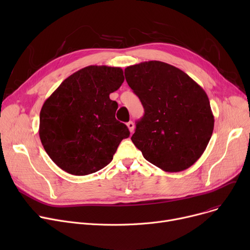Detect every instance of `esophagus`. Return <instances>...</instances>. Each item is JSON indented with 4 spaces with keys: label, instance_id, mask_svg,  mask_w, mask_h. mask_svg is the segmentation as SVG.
<instances>
[{
    "label": "esophagus",
    "instance_id": "34e87169",
    "mask_svg": "<svg viewBox=\"0 0 250 250\" xmlns=\"http://www.w3.org/2000/svg\"><path fill=\"white\" fill-rule=\"evenodd\" d=\"M126 126L128 127V130H129L130 133H133V132H134L135 125H134V123H133V122H128V123L126 124Z\"/></svg>",
    "mask_w": 250,
    "mask_h": 250
}]
</instances>
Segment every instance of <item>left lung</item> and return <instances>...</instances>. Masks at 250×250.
Returning a JSON list of instances; mask_svg holds the SVG:
<instances>
[{
    "label": "left lung",
    "mask_w": 250,
    "mask_h": 250,
    "mask_svg": "<svg viewBox=\"0 0 250 250\" xmlns=\"http://www.w3.org/2000/svg\"><path fill=\"white\" fill-rule=\"evenodd\" d=\"M125 76L145 109L132 136L135 146L166 172L189 168L205 152L214 129L205 90L180 69L159 61L129 65Z\"/></svg>",
    "instance_id": "1"
}]
</instances>
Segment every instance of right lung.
<instances>
[{
	"label": "right lung",
	"instance_id": "right-lung-1",
	"mask_svg": "<svg viewBox=\"0 0 250 250\" xmlns=\"http://www.w3.org/2000/svg\"><path fill=\"white\" fill-rule=\"evenodd\" d=\"M124 81L122 68L88 65L63 80L44 101L39 138L63 171L73 175L98 171L129 136L127 126L115 118L116 101L109 98Z\"/></svg>",
	"mask_w": 250,
	"mask_h": 250
}]
</instances>
